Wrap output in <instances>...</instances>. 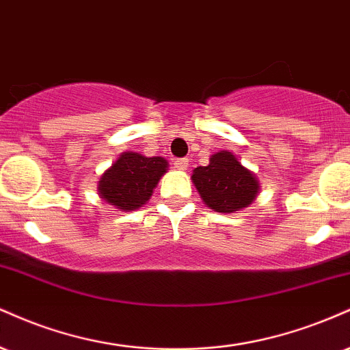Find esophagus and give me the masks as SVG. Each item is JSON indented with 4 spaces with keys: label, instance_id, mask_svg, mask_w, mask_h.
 Returning <instances> with one entry per match:
<instances>
[{
    "label": "esophagus",
    "instance_id": "34e87169",
    "mask_svg": "<svg viewBox=\"0 0 350 350\" xmlns=\"http://www.w3.org/2000/svg\"><path fill=\"white\" fill-rule=\"evenodd\" d=\"M188 162H190V160H188L187 157H185V159H175V167L178 168V170H187Z\"/></svg>",
    "mask_w": 350,
    "mask_h": 350
}]
</instances>
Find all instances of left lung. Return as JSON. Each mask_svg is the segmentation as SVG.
I'll return each mask as SVG.
<instances>
[{"instance_id":"left-lung-1","label":"left lung","mask_w":350,"mask_h":350,"mask_svg":"<svg viewBox=\"0 0 350 350\" xmlns=\"http://www.w3.org/2000/svg\"><path fill=\"white\" fill-rule=\"evenodd\" d=\"M193 183L204 204L217 213H234L249 206L258 193V182L244 168L232 152L221 150L211 155L209 165L196 167Z\"/></svg>"}]
</instances>
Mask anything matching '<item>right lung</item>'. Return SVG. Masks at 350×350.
Instances as JSON below:
<instances>
[{
  "label": "right lung",
  "instance_id": "right-lung-1",
  "mask_svg": "<svg viewBox=\"0 0 350 350\" xmlns=\"http://www.w3.org/2000/svg\"><path fill=\"white\" fill-rule=\"evenodd\" d=\"M165 172L167 160L163 157H144L137 152H124L103 174L98 190L109 204L122 211H133L149 201Z\"/></svg>",
  "mask_w": 350,
  "mask_h": 350
}]
</instances>
